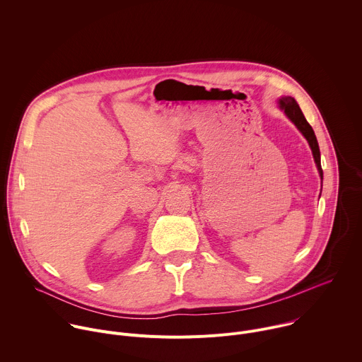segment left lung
Listing matches in <instances>:
<instances>
[{
	"instance_id": "obj_1",
	"label": "left lung",
	"mask_w": 362,
	"mask_h": 362,
	"mask_svg": "<svg viewBox=\"0 0 362 362\" xmlns=\"http://www.w3.org/2000/svg\"><path fill=\"white\" fill-rule=\"evenodd\" d=\"M277 106L286 115V117L297 127V130L304 136V139L307 140V143H308V146L311 148L313 158H314V163L317 165L320 178L322 181V170H321V161H320L318 143H317V139H315V134H314L311 126L307 123V120H305L301 109L298 107L297 102L291 96H283V98H280L277 100Z\"/></svg>"
}]
</instances>
